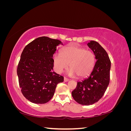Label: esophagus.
I'll use <instances>...</instances> for the list:
<instances>
[{"instance_id":"obj_1","label":"esophagus","mask_w":131,"mask_h":131,"mask_svg":"<svg viewBox=\"0 0 131 131\" xmlns=\"http://www.w3.org/2000/svg\"><path fill=\"white\" fill-rule=\"evenodd\" d=\"M69 80L68 79H67V78H66V77H64V81H65V82H67V81H68Z\"/></svg>"}]
</instances>
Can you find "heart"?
I'll return each mask as SVG.
<instances>
[{"mask_svg":"<svg viewBox=\"0 0 131 131\" xmlns=\"http://www.w3.org/2000/svg\"><path fill=\"white\" fill-rule=\"evenodd\" d=\"M96 62L94 54L92 51L75 45H70L63 48L61 54L53 56L54 68L58 73L68 68V74L71 77L78 75L79 78H84L92 72Z\"/></svg>","mask_w":131,"mask_h":131,"instance_id":"1","label":"heart"}]
</instances>
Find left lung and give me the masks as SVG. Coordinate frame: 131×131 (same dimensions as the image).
I'll return each mask as SVG.
<instances>
[{
  "label": "left lung",
  "instance_id": "1",
  "mask_svg": "<svg viewBox=\"0 0 131 131\" xmlns=\"http://www.w3.org/2000/svg\"><path fill=\"white\" fill-rule=\"evenodd\" d=\"M88 45L93 51L97 61L90 76L78 82L76 89L72 92L74 100L85 105L95 103L103 96L109 84L111 68L108 54L100 43L91 41Z\"/></svg>",
  "mask_w": 131,
  "mask_h": 131
}]
</instances>
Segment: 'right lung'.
<instances>
[{
    "label": "right lung",
    "mask_w": 131,
    "mask_h": 131,
    "mask_svg": "<svg viewBox=\"0 0 131 131\" xmlns=\"http://www.w3.org/2000/svg\"><path fill=\"white\" fill-rule=\"evenodd\" d=\"M62 44L57 39L39 37L26 46L17 69L19 85L24 97L35 104H44L53 96L57 84L64 81L52 72L54 52Z\"/></svg>",
    "instance_id": "1"
}]
</instances>
